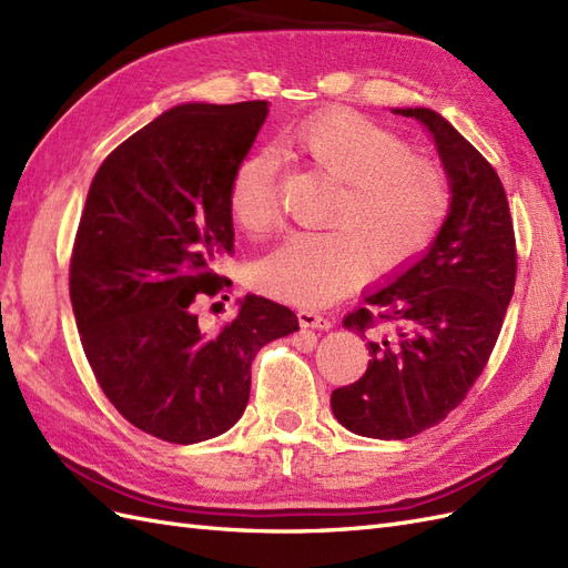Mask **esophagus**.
I'll return each mask as SVG.
<instances>
[{
  "label": "esophagus",
  "instance_id": "1",
  "mask_svg": "<svg viewBox=\"0 0 568 568\" xmlns=\"http://www.w3.org/2000/svg\"><path fill=\"white\" fill-rule=\"evenodd\" d=\"M298 323L303 327H315V329H329L332 327V321L329 317H325L323 313H317L315 308H298Z\"/></svg>",
  "mask_w": 568,
  "mask_h": 568
}]
</instances>
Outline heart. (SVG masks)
I'll use <instances>...</instances> for the list:
<instances>
[{
  "label": "heart",
  "instance_id": "obj_1",
  "mask_svg": "<svg viewBox=\"0 0 568 568\" xmlns=\"http://www.w3.org/2000/svg\"><path fill=\"white\" fill-rule=\"evenodd\" d=\"M288 144L335 180L337 192L325 212L327 231H296L260 260L255 280L267 294L323 306L352 292L371 267L378 274L403 270L436 241L450 210L448 175L393 130L329 108L298 122ZM226 204L247 236L276 229L280 195L270 151L239 161Z\"/></svg>",
  "mask_w": 568,
  "mask_h": 568
}]
</instances>
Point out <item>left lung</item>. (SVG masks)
I'll return each mask as SVG.
<instances>
[{
  "instance_id": "8db88e82",
  "label": "left lung",
  "mask_w": 568,
  "mask_h": 568,
  "mask_svg": "<svg viewBox=\"0 0 568 568\" xmlns=\"http://www.w3.org/2000/svg\"><path fill=\"white\" fill-rule=\"evenodd\" d=\"M424 122L448 171L453 200L428 253L366 296L344 327L366 339L362 378L332 390L342 426L368 438H409L448 417L481 376L516 286V233L494 165L428 108Z\"/></svg>"
}]
</instances>
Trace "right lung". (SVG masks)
<instances>
[{
    "label": "right lung",
    "mask_w": 568,
    "mask_h": 568,
    "mask_svg": "<svg viewBox=\"0 0 568 568\" xmlns=\"http://www.w3.org/2000/svg\"><path fill=\"white\" fill-rule=\"evenodd\" d=\"M265 118L267 101L169 110L110 151L79 219L69 298L81 347L122 417L169 444L229 432L257 349L298 329L262 296L214 332L197 323L200 303L231 286L216 272L233 251L229 180Z\"/></svg>",
    "instance_id": "obj_1"
}]
</instances>
